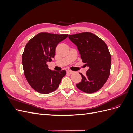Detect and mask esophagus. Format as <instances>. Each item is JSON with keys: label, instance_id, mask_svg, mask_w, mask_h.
<instances>
[{"label": "esophagus", "instance_id": "esophagus-1", "mask_svg": "<svg viewBox=\"0 0 133 133\" xmlns=\"http://www.w3.org/2000/svg\"><path fill=\"white\" fill-rule=\"evenodd\" d=\"M73 71H72V70H67V73H69V74H72L73 73Z\"/></svg>", "mask_w": 133, "mask_h": 133}]
</instances>
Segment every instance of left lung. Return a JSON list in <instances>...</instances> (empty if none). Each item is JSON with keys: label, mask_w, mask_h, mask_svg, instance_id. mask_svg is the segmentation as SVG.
I'll return each mask as SVG.
<instances>
[{"label": "left lung", "mask_w": 133, "mask_h": 133, "mask_svg": "<svg viewBox=\"0 0 133 133\" xmlns=\"http://www.w3.org/2000/svg\"><path fill=\"white\" fill-rule=\"evenodd\" d=\"M68 38L78 47L82 62L89 67L86 76L76 87L86 93L98 91L110 75L111 58L105 43L95 34L83 32L69 35Z\"/></svg>", "instance_id": "obj_1"}]
</instances>
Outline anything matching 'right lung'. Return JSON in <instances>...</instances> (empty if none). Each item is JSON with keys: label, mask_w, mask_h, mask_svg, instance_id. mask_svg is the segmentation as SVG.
Returning <instances> with one entry per match:
<instances>
[{"label": "right lung", "mask_w": 133, "mask_h": 133, "mask_svg": "<svg viewBox=\"0 0 133 133\" xmlns=\"http://www.w3.org/2000/svg\"><path fill=\"white\" fill-rule=\"evenodd\" d=\"M68 34L41 33L30 39L22 54V63L25 78L29 85L39 93L48 94L58 88L66 71L51 70L47 62L54 57L58 44Z\"/></svg>", "instance_id": "obj_1"}]
</instances>
